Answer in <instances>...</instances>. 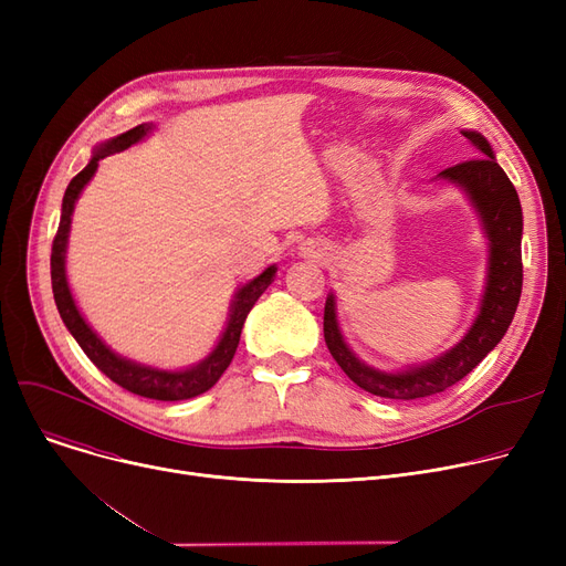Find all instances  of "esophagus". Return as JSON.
<instances>
[{
    "label": "esophagus",
    "instance_id": "34e87169",
    "mask_svg": "<svg viewBox=\"0 0 566 566\" xmlns=\"http://www.w3.org/2000/svg\"><path fill=\"white\" fill-rule=\"evenodd\" d=\"M301 252H303V256H318V252H314V248H310V245H303Z\"/></svg>",
    "mask_w": 566,
    "mask_h": 566
}]
</instances>
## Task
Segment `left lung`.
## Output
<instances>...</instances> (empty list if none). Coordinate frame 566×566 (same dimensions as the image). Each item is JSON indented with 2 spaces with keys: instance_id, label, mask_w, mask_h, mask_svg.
<instances>
[{
  "instance_id": "left-lung-1",
  "label": "left lung",
  "mask_w": 566,
  "mask_h": 566,
  "mask_svg": "<svg viewBox=\"0 0 566 566\" xmlns=\"http://www.w3.org/2000/svg\"><path fill=\"white\" fill-rule=\"evenodd\" d=\"M461 135L472 144L480 158L442 169L433 181L454 186L468 197L480 218L489 245L482 301L468 333L450 350L436 355L429 363L385 371L367 365L353 353L339 328L335 293L331 291L328 298H325L323 337L328 350L358 388L376 397L410 401L452 388L500 344L521 301L523 211L516 188L497 165L493 148L482 133L461 130Z\"/></svg>"
}]
</instances>
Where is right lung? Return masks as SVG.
<instances>
[{
	"label": "right lung",
	"instance_id": "obj_1",
	"mask_svg": "<svg viewBox=\"0 0 566 566\" xmlns=\"http://www.w3.org/2000/svg\"><path fill=\"white\" fill-rule=\"evenodd\" d=\"M151 130H154V124H139V126L130 128L128 133L105 139L103 144H98L94 148L88 165L69 184L64 201H62V220H59V229H56L54 243H52L50 275H52V293H54L59 316H62L69 333L75 337L80 348L86 353V358L92 360L109 380L122 385L124 390L146 397V399L184 401V399H192L206 390H211L213 385L220 380V376L224 374V369L231 365L238 342H241L243 323H245L250 310L254 307V303L261 298V293L273 284L277 265L275 263L268 265L261 275L245 282L233 293L224 331H222L218 344L197 365H190L184 369H160V367L144 365V363L118 355L96 335V331L82 316V312L73 298V293H71L69 275H66V250H69L73 211H75V203H77L82 190L94 178L98 163L112 154L126 151V148L142 142L146 135H151Z\"/></svg>",
	"mask_w": 566,
	"mask_h": 566
}]
</instances>
